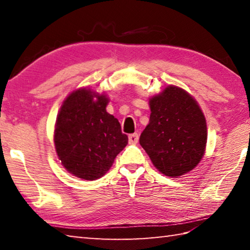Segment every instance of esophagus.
Here are the masks:
<instances>
[{
	"instance_id": "1",
	"label": "esophagus",
	"mask_w": 250,
	"mask_h": 250,
	"mask_svg": "<svg viewBox=\"0 0 250 250\" xmlns=\"http://www.w3.org/2000/svg\"><path fill=\"white\" fill-rule=\"evenodd\" d=\"M139 141V135L137 133L129 134V143L130 145H137Z\"/></svg>"
}]
</instances>
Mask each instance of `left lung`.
Masks as SVG:
<instances>
[{"label":"left lung","mask_w":250,"mask_h":250,"mask_svg":"<svg viewBox=\"0 0 250 250\" xmlns=\"http://www.w3.org/2000/svg\"><path fill=\"white\" fill-rule=\"evenodd\" d=\"M149 124L140 145L155 168L180 177L195 168L205 154L206 119L195 98L183 88L168 84L149 98Z\"/></svg>","instance_id":"obj_1"}]
</instances>
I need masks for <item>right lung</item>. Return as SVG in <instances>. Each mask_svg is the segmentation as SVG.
<instances>
[{
	"instance_id": "add662e5",
	"label": "right lung",
	"mask_w": 250,
	"mask_h": 250,
	"mask_svg": "<svg viewBox=\"0 0 250 250\" xmlns=\"http://www.w3.org/2000/svg\"><path fill=\"white\" fill-rule=\"evenodd\" d=\"M109 97L89 87L66 97L57 115L54 143L70 174L86 181L104 176L128 145L117 118L107 112Z\"/></svg>"
}]
</instances>
